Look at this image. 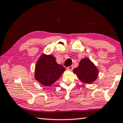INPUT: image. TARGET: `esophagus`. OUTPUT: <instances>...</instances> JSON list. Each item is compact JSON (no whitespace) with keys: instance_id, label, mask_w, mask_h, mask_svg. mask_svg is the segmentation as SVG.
I'll return each mask as SVG.
<instances>
[{"instance_id":"obj_1","label":"esophagus","mask_w":123,"mask_h":123,"mask_svg":"<svg viewBox=\"0 0 123 123\" xmlns=\"http://www.w3.org/2000/svg\"><path fill=\"white\" fill-rule=\"evenodd\" d=\"M67 69L69 70H72L73 69V66L71 65V66H70V67H68L67 68Z\"/></svg>"}]
</instances>
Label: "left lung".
I'll return each mask as SVG.
<instances>
[{"label": "left lung", "mask_w": 123, "mask_h": 123, "mask_svg": "<svg viewBox=\"0 0 123 123\" xmlns=\"http://www.w3.org/2000/svg\"><path fill=\"white\" fill-rule=\"evenodd\" d=\"M79 80L86 84H91L96 80L98 71L88 58H84L80 61L77 68L74 69Z\"/></svg>", "instance_id": "left-lung-1"}]
</instances>
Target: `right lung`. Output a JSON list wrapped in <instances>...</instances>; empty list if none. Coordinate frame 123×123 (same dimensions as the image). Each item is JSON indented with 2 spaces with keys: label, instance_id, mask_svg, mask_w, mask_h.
Here are the masks:
<instances>
[{
  "label": "right lung",
  "instance_id": "obj_1",
  "mask_svg": "<svg viewBox=\"0 0 123 123\" xmlns=\"http://www.w3.org/2000/svg\"><path fill=\"white\" fill-rule=\"evenodd\" d=\"M65 70V68L56 63L53 56L43 54L36 65L35 79L43 85L48 86L58 80Z\"/></svg>",
  "mask_w": 123,
  "mask_h": 123
}]
</instances>
